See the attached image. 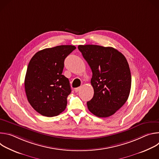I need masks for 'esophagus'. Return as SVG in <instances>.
Masks as SVG:
<instances>
[{
  "instance_id": "1",
  "label": "esophagus",
  "mask_w": 159,
  "mask_h": 159,
  "mask_svg": "<svg viewBox=\"0 0 159 159\" xmlns=\"http://www.w3.org/2000/svg\"><path fill=\"white\" fill-rule=\"evenodd\" d=\"M80 87H77V88H75V93H78L79 90H80Z\"/></svg>"
}]
</instances>
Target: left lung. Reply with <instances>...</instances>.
Wrapping results in <instances>:
<instances>
[{
    "instance_id": "8db88e82",
    "label": "left lung",
    "mask_w": 159,
    "mask_h": 159,
    "mask_svg": "<svg viewBox=\"0 0 159 159\" xmlns=\"http://www.w3.org/2000/svg\"><path fill=\"white\" fill-rule=\"evenodd\" d=\"M78 49L92 70L94 96L89 110L100 118L109 117L126 102L131 77L125 57L116 49L99 45H79Z\"/></svg>"
}]
</instances>
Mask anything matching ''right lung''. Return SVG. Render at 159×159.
<instances>
[{
  "instance_id": "right-lung-1",
  "label": "right lung",
  "mask_w": 159,
  "mask_h": 159,
  "mask_svg": "<svg viewBox=\"0 0 159 159\" xmlns=\"http://www.w3.org/2000/svg\"><path fill=\"white\" fill-rule=\"evenodd\" d=\"M76 47L60 45L38 52L31 59L25 87L33 109L43 116L53 117L63 112L71 93L69 79L62 75L65 58Z\"/></svg>"
}]
</instances>
